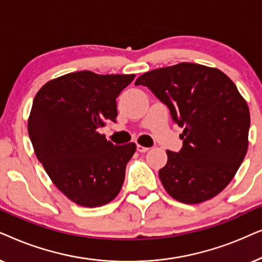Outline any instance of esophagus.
Here are the masks:
<instances>
[{"label": "esophagus", "mask_w": 262, "mask_h": 262, "mask_svg": "<svg viewBox=\"0 0 262 262\" xmlns=\"http://www.w3.org/2000/svg\"><path fill=\"white\" fill-rule=\"evenodd\" d=\"M137 149L139 152H141V153H145V152H147L148 151V147H145V146H141V145H138L137 146Z\"/></svg>", "instance_id": "obj_1"}]
</instances>
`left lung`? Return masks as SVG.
Returning a JSON list of instances; mask_svg holds the SVG:
<instances>
[{
  "label": "left lung",
  "mask_w": 262,
  "mask_h": 262,
  "mask_svg": "<svg viewBox=\"0 0 262 262\" xmlns=\"http://www.w3.org/2000/svg\"><path fill=\"white\" fill-rule=\"evenodd\" d=\"M183 128L179 152L166 151L164 188L183 204H200L233 179L248 149L250 115L231 79L217 68L179 63L139 76Z\"/></svg>",
  "instance_id": "8db88e82"
}]
</instances>
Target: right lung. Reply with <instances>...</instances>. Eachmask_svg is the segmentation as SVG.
Wrapping results in <instances>:
<instances>
[{"label":"right lung","instance_id":"1","mask_svg":"<svg viewBox=\"0 0 262 262\" xmlns=\"http://www.w3.org/2000/svg\"><path fill=\"white\" fill-rule=\"evenodd\" d=\"M134 78L69 73L34 97L27 123L34 153L55 186L80 206H103L120 193L137 145H114L98 129L116 122V98Z\"/></svg>","mask_w":262,"mask_h":262}]
</instances>
